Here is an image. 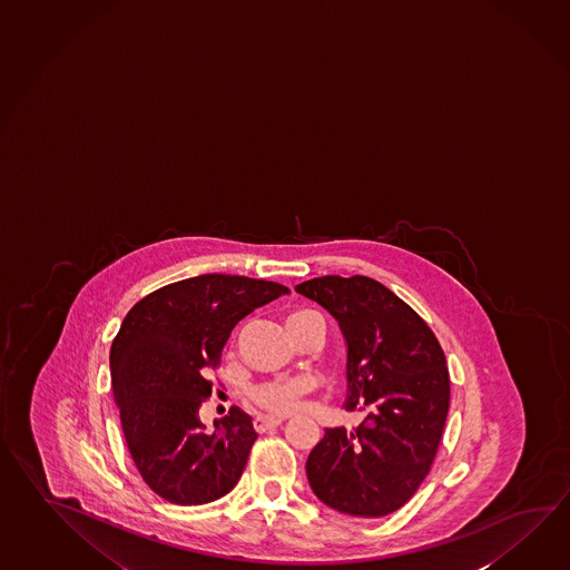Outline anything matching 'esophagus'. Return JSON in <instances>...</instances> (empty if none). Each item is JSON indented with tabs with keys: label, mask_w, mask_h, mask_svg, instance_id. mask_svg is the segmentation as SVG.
I'll use <instances>...</instances> for the list:
<instances>
[{
	"label": "esophagus",
	"mask_w": 570,
	"mask_h": 570,
	"mask_svg": "<svg viewBox=\"0 0 570 570\" xmlns=\"http://www.w3.org/2000/svg\"><path fill=\"white\" fill-rule=\"evenodd\" d=\"M282 422H284L282 419H272V416H257V419L254 420V429H256L257 432H266V430L276 429V426H279Z\"/></svg>",
	"instance_id": "34e87169"
}]
</instances>
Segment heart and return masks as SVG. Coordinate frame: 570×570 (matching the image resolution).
Returning a JSON list of instances; mask_svg holds the SVG:
<instances>
[{"mask_svg":"<svg viewBox=\"0 0 570 570\" xmlns=\"http://www.w3.org/2000/svg\"><path fill=\"white\" fill-rule=\"evenodd\" d=\"M318 316L311 311H294L286 316V326L301 325L304 321ZM311 385L304 382H267L252 387V400L256 406L266 410L267 414L274 416H288L292 412H296L301 406V400L308 394Z\"/></svg>","mask_w":570,"mask_h":570,"instance_id":"obj_1","label":"heart"}]
</instances>
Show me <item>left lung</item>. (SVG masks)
Instances as JSON below:
<instances>
[{"label":"left lung","mask_w":570,"mask_h":570,"mask_svg":"<svg viewBox=\"0 0 570 570\" xmlns=\"http://www.w3.org/2000/svg\"><path fill=\"white\" fill-rule=\"evenodd\" d=\"M294 291L321 304L347 345L345 410H370L357 429H326L306 461L314 495L328 508L382 518L400 510L441 442L451 382L429 325L384 284L323 276Z\"/></svg>","instance_id":"1"}]
</instances>
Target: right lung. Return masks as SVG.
Listing matches in <instances>:
<instances>
[{
    "label": "right lung",
    "mask_w": 570,
    "mask_h": 570,
    "mask_svg": "<svg viewBox=\"0 0 570 570\" xmlns=\"http://www.w3.org/2000/svg\"><path fill=\"white\" fill-rule=\"evenodd\" d=\"M284 294L276 282L203 274L151 292L126 314L109 351L114 400L131 459L164 500L203 505L237 485L257 432L237 406L205 432L207 373L235 325Z\"/></svg>",
    "instance_id": "add662e5"
}]
</instances>
